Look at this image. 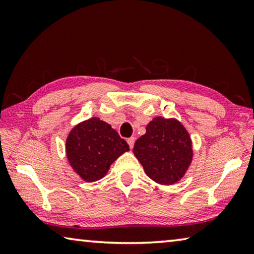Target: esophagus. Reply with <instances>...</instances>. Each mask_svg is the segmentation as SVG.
Returning <instances> with one entry per match:
<instances>
[{
	"instance_id": "1",
	"label": "esophagus",
	"mask_w": 254,
	"mask_h": 254,
	"mask_svg": "<svg viewBox=\"0 0 254 254\" xmlns=\"http://www.w3.org/2000/svg\"><path fill=\"white\" fill-rule=\"evenodd\" d=\"M127 141L128 145H130V149H132V148H133V145H134V142H135V139H134V137H133V136L128 137V139H127Z\"/></svg>"
}]
</instances>
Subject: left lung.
Masks as SVG:
<instances>
[{
    "label": "left lung",
    "mask_w": 254,
    "mask_h": 254,
    "mask_svg": "<svg viewBox=\"0 0 254 254\" xmlns=\"http://www.w3.org/2000/svg\"><path fill=\"white\" fill-rule=\"evenodd\" d=\"M133 153L144 173L157 184L170 186L186 175L191 165V137L177 119L156 117L135 141Z\"/></svg>",
    "instance_id": "left-lung-1"
}]
</instances>
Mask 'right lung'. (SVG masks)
<instances>
[{
	"mask_svg": "<svg viewBox=\"0 0 254 254\" xmlns=\"http://www.w3.org/2000/svg\"><path fill=\"white\" fill-rule=\"evenodd\" d=\"M128 144L109 123L93 117L71 128L66 139V157L72 170L86 183L102 179Z\"/></svg>",
	"mask_w": 254,
	"mask_h": 254,
	"instance_id": "right-lung-1",
	"label": "right lung"
}]
</instances>
